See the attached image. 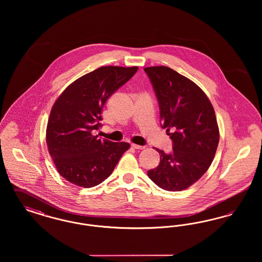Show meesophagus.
Segmentation results:
<instances>
[{"label":"esophagus","mask_w":262,"mask_h":262,"mask_svg":"<svg viewBox=\"0 0 262 262\" xmlns=\"http://www.w3.org/2000/svg\"><path fill=\"white\" fill-rule=\"evenodd\" d=\"M132 147H133V148H135V149H137V150H142V149H144V148H145V146H141V145H137V144H134V143H133V144H132Z\"/></svg>","instance_id":"obj_1"}]
</instances>
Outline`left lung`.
<instances>
[{"mask_svg": "<svg viewBox=\"0 0 262 262\" xmlns=\"http://www.w3.org/2000/svg\"><path fill=\"white\" fill-rule=\"evenodd\" d=\"M144 72L159 104L161 126L173 142L170 153L156 148L160 163L147 174L163 189L180 191L198 182L214 159L219 143L215 112L205 93L186 76L163 66Z\"/></svg>", "mask_w": 262, "mask_h": 262, "instance_id": "obj_1", "label": "left lung"}]
</instances>
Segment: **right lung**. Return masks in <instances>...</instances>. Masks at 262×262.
<instances>
[{"mask_svg": "<svg viewBox=\"0 0 262 262\" xmlns=\"http://www.w3.org/2000/svg\"><path fill=\"white\" fill-rule=\"evenodd\" d=\"M137 67H101L74 81L55 102L46 141L59 174L68 182L93 187L112 174L127 142L100 139L92 132L102 126L106 101L137 72Z\"/></svg>", "mask_w": 262, "mask_h": 262, "instance_id": "1", "label": "right lung"}]
</instances>
